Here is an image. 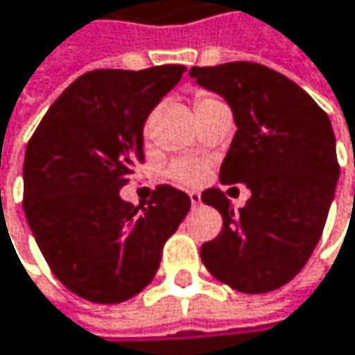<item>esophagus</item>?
Wrapping results in <instances>:
<instances>
[{
	"instance_id": "esophagus-1",
	"label": "esophagus",
	"mask_w": 355,
	"mask_h": 355,
	"mask_svg": "<svg viewBox=\"0 0 355 355\" xmlns=\"http://www.w3.org/2000/svg\"><path fill=\"white\" fill-rule=\"evenodd\" d=\"M189 197H191V203H193V207H197V205H201V195H199V193H195V191H191V193H189Z\"/></svg>"
}]
</instances>
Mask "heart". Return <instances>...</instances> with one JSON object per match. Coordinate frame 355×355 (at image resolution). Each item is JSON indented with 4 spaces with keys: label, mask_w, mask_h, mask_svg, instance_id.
<instances>
[{
    "label": "heart",
    "mask_w": 355,
    "mask_h": 355,
    "mask_svg": "<svg viewBox=\"0 0 355 355\" xmlns=\"http://www.w3.org/2000/svg\"><path fill=\"white\" fill-rule=\"evenodd\" d=\"M215 101H219V99H215V97H211V95H205V93H201V95H197L195 97V112H203L205 107H209L213 105ZM148 134H150V128L146 125L144 130V136L148 138ZM166 177L173 178V180H177L180 184H197V182H201L203 178H205V173H207V168H205V164L203 162H199V160H191V158H180V160H175V162H171L168 166H166Z\"/></svg>",
    "instance_id": "b5f03b06"
}]
</instances>
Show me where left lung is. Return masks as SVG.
Segmentation results:
<instances>
[{
    "label": "left lung",
    "mask_w": 355,
    "mask_h": 355,
    "mask_svg": "<svg viewBox=\"0 0 355 355\" xmlns=\"http://www.w3.org/2000/svg\"><path fill=\"white\" fill-rule=\"evenodd\" d=\"M189 75L230 103L238 125L219 180L252 191L240 213L221 189L203 191L223 227L201 245V260L240 293L276 291L301 272L327 221L339 178L331 121L297 83L258 62L193 67Z\"/></svg>",
    "instance_id": "8db88e82"
}]
</instances>
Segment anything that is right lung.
I'll list each match as a JSON object with an SVG mask.
<instances>
[{
	"instance_id": "1",
	"label": "right lung",
	"mask_w": 355,
	"mask_h": 355,
	"mask_svg": "<svg viewBox=\"0 0 355 355\" xmlns=\"http://www.w3.org/2000/svg\"><path fill=\"white\" fill-rule=\"evenodd\" d=\"M182 64L97 69L50 105L24 158V211L54 276L75 295L117 305L148 286L162 245L191 209L158 184L146 207L119 197L144 162V123L180 81Z\"/></svg>"
}]
</instances>
